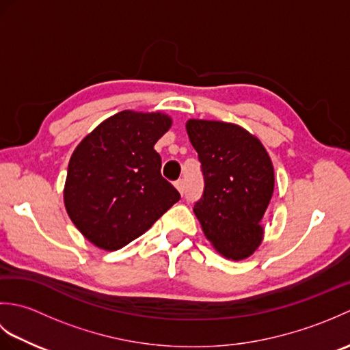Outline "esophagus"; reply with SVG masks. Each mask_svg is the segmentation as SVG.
<instances>
[{
    "label": "esophagus",
    "instance_id": "1",
    "mask_svg": "<svg viewBox=\"0 0 350 350\" xmlns=\"http://www.w3.org/2000/svg\"><path fill=\"white\" fill-rule=\"evenodd\" d=\"M174 187H176L177 191L180 192V194H183V191H185V182H183V179L176 180V182H174Z\"/></svg>",
    "mask_w": 350,
    "mask_h": 350
}]
</instances>
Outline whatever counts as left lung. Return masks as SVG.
Masks as SVG:
<instances>
[{
  "mask_svg": "<svg viewBox=\"0 0 350 350\" xmlns=\"http://www.w3.org/2000/svg\"><path fill=\"white\" fill-rule=\"evenodd\" d=\"M204 177L194 213L221 256L243 260L263 239L260 222L273 192V167L260 139L233 123L188 120Z\"/></svg>",
  "mask_w": 350,
  "mask_h": 350,
  "instance_id": "8db88e82",
  "label": "left lung"
}]
</instances>
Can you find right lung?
<instances>
[{
  "label": "right lung",
  "mask_w": 350,
  "mask_h": 350,
  "mask_svg": "<svg viewBox=\"0 0 350 350\" xmlns=\"http://www.w3.org/2000/svg\"><path fill=\"white\" fill-rule=\"evenodd\" d=\"M171 126L162 113L122 111L107 118L73 152L64 206L85 239L107 251L123 248L180 200L161 174L154 144Z\"/></svg>",
  "instance_id": "add662e5"
}]
</instances>
